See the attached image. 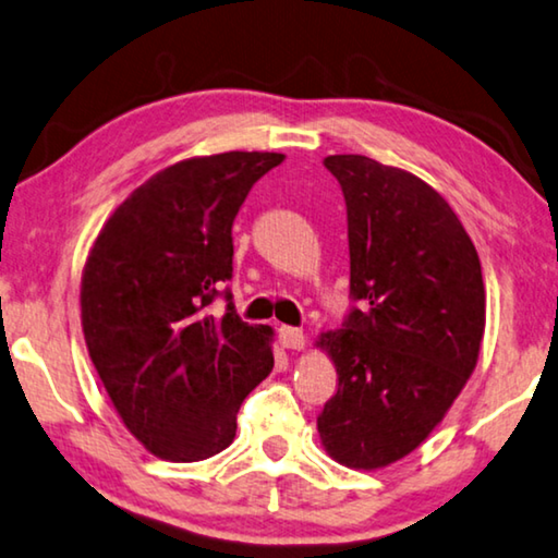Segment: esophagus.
I'll return each instance as SVG.
<instances>
[{
	"label": "esophagus",
	"mask_w": 558,
	"mask_h": 558,
	"mask_svg": "<svg viewBox=\"0 0 558 558\" xmlns=\"http://www.w3.org/2000/svg\"><path fill=\"white\" fill-rule=\"evenodd\" d=\"M279 344L284 347V349H294V351H299V349H304V344H306V337H304V331H302V329H294V327H281V329H279Z\"/></svg>",
	"instance_id": "1"
}]
</instances>
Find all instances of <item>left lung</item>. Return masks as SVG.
Returning a JSON list of instances; mask_svg holds the SVG:
<instances>
[{
    "label": "left lung",
    "instance_id": "8db88e82",
    "mask_svg": "<svg viewBox=\"0 0 558 558\" xmlns=\"http://www.w3.org/2000/svg\"><path fill=\"white\" fill-rule=\"evenodd\" d=\"M347 199L351 296L324 331L339 389L316 418L333 461L376 471L422 447L474 374L486 327L476 246L449 202L362 154L324 159Z\"/></svg>",
    "mask_w": 558,
    "mask_h": 558
}]
</instances>
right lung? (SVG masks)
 I'll use <instances>...</instances> for the list:
<instances>
[{"mask_svg": "<svg viewBox=\"0 0 558 558\" xmlns=\"http://www.w3.org/2000/svg\"><path fill=\"white\" fill-rule=\"evenodd\" d=\"M277 151H225L157 171L99 229L82 271V331L119 418L154 457L209 459L274 368L271 327L204 306L231 279V225ZM229 299V294H227Z\"/></svg>", "mask_w": 558, "mask_h": 558, "instance_id": "1", "label": "right lung"}]
</instances>
